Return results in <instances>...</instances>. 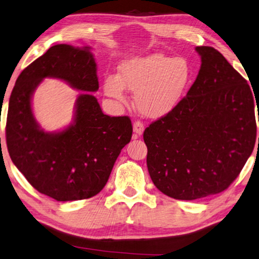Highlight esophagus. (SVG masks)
<instances>
[{
  "instance_id": "1",
  "label": "esophagus",
  "mask_w": 259,
  "mask_h": 259,
  "mask_svg": "<svg viewBox=\"0 0 259 259\" xmlns=\"http://www.w3.org/2000/svg\"><path fill=\"white\" fill-rule=\"evenodd\" d=\"M144 130H145L144 123L141 122V121H139V120L135 121V123H134V138L137 139V138H138V137H140L141 135H143Z\"/></svg>"
}]
</instances>
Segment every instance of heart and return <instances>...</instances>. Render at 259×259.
Listing matches in <instances>:
<instances>
[{
	"label": "heart",
	"instance_id": "b5f03b06",
	"mask_svg": "<svg viewBox=\"0 0 259 259\" xmlns=\"http://www.w3.org/2000/svg\"><path fill=\"white\" fill-rule=\"evenodd\" d=\"M193 79V69L184 57H170L155 53L130 58L119 66L118 76L104 80L106 95L125 101V90L135 94L137 110L147 118H160L183 99Z\"/></svg>",
	"mask_w": 259,
	"mask_h": 259
}]
</instances>
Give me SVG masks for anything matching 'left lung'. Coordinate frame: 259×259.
Segmentation results:
<instances>
[{"mask_svg":"<svg viewBox=\"0 0 259 259\" xmlns=\"http://www.w3.org/2000/svg\"><path fill=\"white\" fill-rule=\"evenodd\" d=\"M195 50L202 63L195 82L173 111L144 133L151 181L176 200L227 190L256 141V98L247 80L217 49Z\"/></svg>","mask_w":259,"mask_h":259,"instance_id":"8db88e82","label":"left lung"}]
</instances>
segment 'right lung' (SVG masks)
<instances>
[{
    "label": "right lung",
    "instance_id": "add662e5",
    "mask_svg": "<svg viewBox=\"0 0 259 259\" xmlns=\"http://www.w3.org/2000/svg\"><path fill=\"white\" fill-rule=\"evenodd\" d=\"M46 77L65 80L83 90L73 124L46 133L34 119L32 94ZM96 64L90 47L56 45L25 67L9 101L7 145L17 168L40 193L57 201L90 199L102 191L121 149L130 143L129 116H109L95 96Z\"/></svg>",
    "mask_w": 259,
    "mask_h": 259
}]
</instances>
